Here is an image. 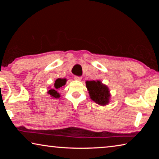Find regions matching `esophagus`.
<instances>
[{"label":"esophagus","mask_w":159,"mask_h":159,"mask_svg":"<svg viewBox=\"0 0 159 159\" xmlns=\"http://www.w3.org/2000/svg\"><path fill=\"white\" fill-rule=\"evenodd\" d=\"M81 79H82V78L80 76H75L74 77V80H79V81H80Z\"/></svg>","instance_id":"esophagus-1"}]
</instances>
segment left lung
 <instances>
[{
	"label": "left lung",
	"instance_id": "1",
	"mask_svg": "<svg viewBox=\"0 0 159 159\" xmlns=\"http://www.w3.org/2000/svg\"><path fill=\"white\" fill-rule=\"evenodd\" d=\"M90 98L99 105L106 106L109 103L111 93L108 86L101 80H90L85 82Z\"/></svg>",
	"mask_w": 159,
	"mask_h": 159
}]
</instances>
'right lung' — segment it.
Masks as SVG:
<instances>
[{
	"mask_svg": "<svg viewBox=\"0 0 159 159\" xmlns=\"http://www.w3.org/2000/svg\"><path fill=\"white\" fill-rule=\"evenodd\" d=\"M66 79H57L55 80V83H54V85L52 87H48L49 90L48 91V94L49 95L51 98L58 99L61 97V95L58 93V89L62 86L65 85L66 83Z\"/></svg>",
	"mask_w": 159,
	"mask_h": 159,
	"instance_id": "obj_1",
	"label": "right lung"
}]
</instances>
